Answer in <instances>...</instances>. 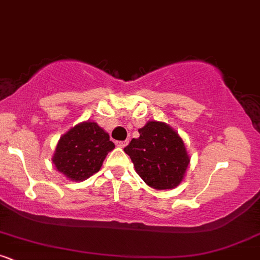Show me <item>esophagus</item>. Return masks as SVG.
<instances>
[{"label":"esophagus","mask_w":260,"mask_h":260,"mask_svg":"<svg viewBox=\"0 0 260 260\" xmlns=\"http://www.w3.org/2000/svg\"><path fill=\"white\" fill-rule=\"evenodd\" d=\"M127 144H129V141H127V140H125V141H116V146H119V147H125Z\"/></svg>","instance_id":"obj_1"}]
</instances>
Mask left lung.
Segmentation results:
<instances>
[{
  "instance_id": "obj_1",
  "label": "left lung",
  "mask_w": 260,
  "mask_h": 260,
  "mask_svg": "<svg viewBox=\"0 0 260 260\" xmlns=\"http://www.w3.org/2000/svg\"><path fill=\"white\" fill-rule=\"evenodd\" d=\"M124 151L130 156L135 171L155 189H171L183 180L189 157L176 131L161 121H149L139 129Z\"/></svg>"
}]
</instances>
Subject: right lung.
<instances>
[{
    "instance_id": "add662e5",
    "label": "right lung",
    "mask_w": 260,
    "mask_h": 260,
    "mask_svg": "<svg viewBox=\"0 0 260 260\" xmlns=\"http://www.w3.org/2000/svg\"><path fill=\"white\" fill-rule=\"evenodd\" d=\"M115 145L96 122L75 125L58 141L52 161L69 180L84 181L96 174Z\"/></svg>"
}]
</instances>
